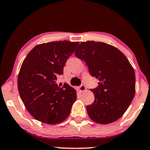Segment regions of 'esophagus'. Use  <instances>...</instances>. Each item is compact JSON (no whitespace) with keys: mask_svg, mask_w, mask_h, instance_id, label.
Returning <instances> with one entry per match:
<instances>
[{"mask_svg":"<svg viewBox=\"0 0 150 150\" xmlns=\"http://www.w3.org/2000/svg\"><path fill=\"white\" fill-rule=\"evenodd\" d=\"M86 88L84 85H81V86L79 87L78 90L79 92H83V91H86Z\"/></svg>","mask_w":150,"mask_h":150,"instance_id":"34e87169","label":"esophagus"}]
</instances>
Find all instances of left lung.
Here are the masks:
<instances>
[{
    "label": "left lung",
    "mask_w": 150,
    "mask_h": 150,
    "mask_svg": "<svg viewBox=\"0 0 150 150\" xmlns=\"http://www.w3.org/2000/svg\"><path fill=\"white\" fill-rule=\"evenodd\" d=\"M84 60L92 77L98 79V87L92 89L95 100L86 107L88 116L98 124L118 120L129 107L136 92L134 70L123 53L103 42H81L75 50Z\"/></svg>",
    "instance_id": "left-lung-1"
}]
</instances>
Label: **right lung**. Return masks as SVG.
<instances>
[{
    "instance_id": "1",
    "label": "right lung",
    "mask_w": 150,
    "mask_h": 150,
    "mask_svg": "<svg viewBox=\"0 0 150 150\" xmlns=\"http://www.w3.org/2000/svg\"><path fill=\"white\" fill-rule=\"evenodd\" d=\"M79 42L52 41L37 45L25 58L18 75L19 95L34 118L48 125L63 122L77 99L76 90L69 84L59 87L68 58Z\"/></svg>"
}]
</instances>
